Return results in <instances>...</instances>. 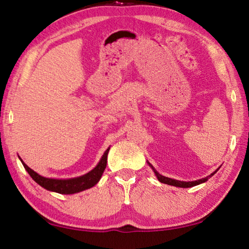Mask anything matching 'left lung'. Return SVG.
<instances>
[{"label":"left lung","mask_w":249,"mask_h":249,"mask_svg":"<svg viewBox=\"0 0 249 249\" xmlns=\"http://www.w3.org/2000/svg\"><path fill=\"white\" fill-rule=\"evenodd\" d=\"M147 162V165H149L151 168H152V170L154 171V173H155V176H156V178H157V179L158 181H160V183H163V184H168V185H171V186H176V187H182V188H188V187H194V186H197V185H199V184H202V183H205L206 181H208V179L210 178H212L214 174L217 172L218 170H219V168H217L216 169V170L214 171V172H212L210 174V176H208L206 178H199V179H196V181H179V179H174V178H167V177H163V176H161V174L158 172L156 169L153 167L151 163L149 162V161H146Z\"/></svg>","instance_id":"8db88e82"}]
</instances>
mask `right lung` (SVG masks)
<instances>
[{"label": "right lung", "instance_id": "add662e5", "mask_svg": "<svg viewBox=\"0 0 249 249\" xmlns=\"http://www.w3.org/2000/svg\"><path fill=\"white\" fill-rule=\"evenodd\" d=\"M110 150V146L105 151L104 155L100 158L98 163L95 166L91 171L83 174V176L77 177V178H46L40 176L34 170H32L30 167H28L21 160L19 156L20 161L22 162L23 167L28 173L31 176V178L34 181L40 185L41 187L49 190V192H53L62 195H72L83 192V190L91 188L95 186L98 182L100 178H102L103 173L107 166V156Z\"/></svg>", "mask_w": 249, "mask_h": 249}]
</instances>
